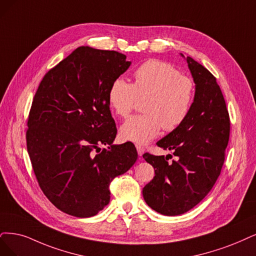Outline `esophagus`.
Instances as JSON below:
<instances>
[{"instance_id":"esophagus-1","label":"esophagus","mask_w":256,"mask_h":256,"mask_svg":"<svg viewBox=\"0 0 256 256\" xmlns=\"http://www.w3.org/2000/svg\"><path fill=\"white\" fill-rule=\"evenodd\" d=\"M136 148H137V152H138L139 157H141V156H142L144 152V146H139V144H137V146H136Z\"/></svg>"}]
</instances>
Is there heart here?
<instances>
[{"label": "heart", "mask_w": 256, "mask_h": 256, "mask_svg": "<svg viewBox=\"0 0 256 256\" xmlns=\"http://www.w3.org/2000/svg\"><path fill=\"white\" fill-rule=\"evenodd\" d=\"M195 97L192 78L174 65L156 59L141 64L134 72V82L117 78L110 84L108 100L120 117H126L139 99H145L142 115L128 118L120 128L121 137L144 144L154 139L160 128L173 132L190 115Z\"/></svg>", "instance_id": "1"}]
</instances>
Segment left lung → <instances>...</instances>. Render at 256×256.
Instances as JSON below:
<instances>
[{
    "mask_svg": "<svg viewBox=\"0 0 256 256\" xmlns=\"http://www.w3.org/2000/svg\"><path fill=\"white\" fill-rule=\"evenodd\" d=\"M186 62L195 82L191 112L180 128L157 142L173 150L177 159L168 162V156L144 154L155 170V177L144 188V198L148 206L166 216L188 212L211 191L230 137L229 112L216 78L191 56Z\"/></svg>",
    "mask_w": 256,
    "mask_h": 256,
    "instance_id": "1",
    "label": "left lung"
}]
</instances>
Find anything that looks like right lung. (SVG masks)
<instances>
[{"instance_id": "right-lung-1", "label": "right lung", "mask_w": 256, "mask_h": 256, "mask_svg": "<svg viewBox=\"0 0 256 256\" xmlns=\"http://www.w3.org/2000/svg\"><path fill=\"white\" fill-rule=\"evenodd\" d=\"M130 61L115 50L81 46L45 74L27 120L26 144L44 195L76 217L96 215L110 200L112 179L138 157L117 135L108 92ZM108 145V149L100 146Z\"/></svg>"}]
</instances>
